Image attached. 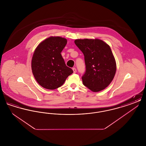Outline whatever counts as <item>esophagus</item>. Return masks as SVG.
Here are the masks:
<instances>
[{
    "label": "esophagus",
    "mask_w": 146,
    "mask_h": 146,
    "mask_svg": "<svg viewBox=\"0 0 146 146\" xmlns=\"http://www.w3.org/2000/svg\"><path fill=\"white\" fill-rule=\"evenodd\" d=\"M73 72L74 73H76V68H73Z\"/></svg>",
    "instance_id": "esophagus-1"
}]
</instances>
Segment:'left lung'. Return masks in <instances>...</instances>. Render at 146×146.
<instances>
[{
	"label": "left lung",
	"mask_w": 146,
	"mask_h": 146,
	"mask_svg": "<svg viewBox=\"0 0 146 146\" xmlns=\"http://www.w3.org/2000/svg\"><path fill=\"white\" fill-rule=\"evenodd\" d=\"M74 42L84 56V85L94 92L104 90L111 83L117 69L110 46L100 39H76Z\"/></svg>",
	"instance_id": "8db88e82"
}]
</instances>
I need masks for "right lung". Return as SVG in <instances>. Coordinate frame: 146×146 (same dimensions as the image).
<instances>
[{"instance_id": "obj_1", "label": "right lung", "mask_w": 146, "mask_h": 146, "mask_svg": "<svg viewBox=\"0 0 146 146\" xmlns=\"http://www.w3.org/2000/svg\"><path fill=\"white\" fill-rule=\"evenodd\" d=\"M67 42L65 38L51 36L35 50L32 60V72L36 82L45 89L54 90L60 87L73 73L61 54Z\"/></svg>"}]
</instances>
